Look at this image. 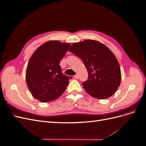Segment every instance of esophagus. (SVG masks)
Segmentation results:
<instances>
[{
    "instance_id": "obj_1",
    "label": "esophagus",
    "mask_w": 146,
    "mask_h": 146,
    "mask_svg": "<svg viewBox=\"0 0 146 146\" xmlns=\"http://www.w3.org/2000/svg\"><path fill=\"white\" fill-rule=\"evenodd\" d=\"M74 77L76 78V79H78L79 78V76H78V74H76V75H75V76H74Z\"/></svg>"
}]
</instances>
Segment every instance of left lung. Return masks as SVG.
Instances as JSON below:
<instances>
[{
	"instance_id": "8db88e82",
	"label": "left lung",
	"mask_w": 146,
	"mask_h": 146,
	"mask_svg": "<svg viewBox=\"0 0 146 146\" xmlns=\"http://www.w3.org/2000/svg\"><path fill=\"white\" fill-rule=\"evenodd\" d=\"M69 51L80 58L88 73L82 83L88 94L105 99L115 93L121 82V72L116 57L103 43L86 39L75 42Z\"/></svg>"
}]
</instances>
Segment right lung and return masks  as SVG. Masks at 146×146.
Wrapping results in <instances>:
<instances>
[{"instance_id":"1","label":"right lung","mask_w":146,"mask_h":146,"mask_svg":"<svg viewBox=\"0 0 146 146\" xmlns=\"http://www.w3.org/2000/svg\"><path fill=\"white\" fill-rule=\"evenodd\" d=\"M70 45L59 41H48L30 57L26 70V83L31 94L38 100H54L65 91L69 77L61 72L60 62Z\"/></svg>"}]
</instances>
